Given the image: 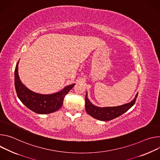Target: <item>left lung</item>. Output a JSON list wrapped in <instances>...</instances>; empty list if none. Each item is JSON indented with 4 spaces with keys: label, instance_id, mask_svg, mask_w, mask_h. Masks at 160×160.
Returning <instances> with one entry per match:
<instances>
[{
    "label": "left lung",
    "instance_id": "left-lung-1",
    "mask_svg": "<svg viewBox=\"0 0 160 160\" xmlns=\"http://www.w3.org/2000/svg\"><path fill=\"white\" fill-rule=\"evenodd\" d=\"M138 93L136 94L135 98L130 102L123 104L116 107H105L100 108L94 105L88 98V93L85 97V109L86 112L93 118L100 120L107 121L116 118L122 114L126 112L134 105Z\"/></svg>",
    "mask_w": 160,
    "mask_h": 160
}]
</instances>
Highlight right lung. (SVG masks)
Listing matches in <instances>:
<instances>
[{"label":"right lung","mask_w":160,"mask_h":160,"mask_svg":"<svg viewBox=\"0 0 160 160\" xmlns=\"http://www.w3.org/2000/svg\"><path fill=\"white\" fill-rule=\"evenodd\" d=\"M18 62L14 71V85L18 97L27 108L39 114L54 112L62 107L65 96L74 87L75 84L64 87L61 91L52 94L43 95L33 92L21 81L18 74Z\"/></svg>","instance_id":"right-lung-1"}]
</instances>
